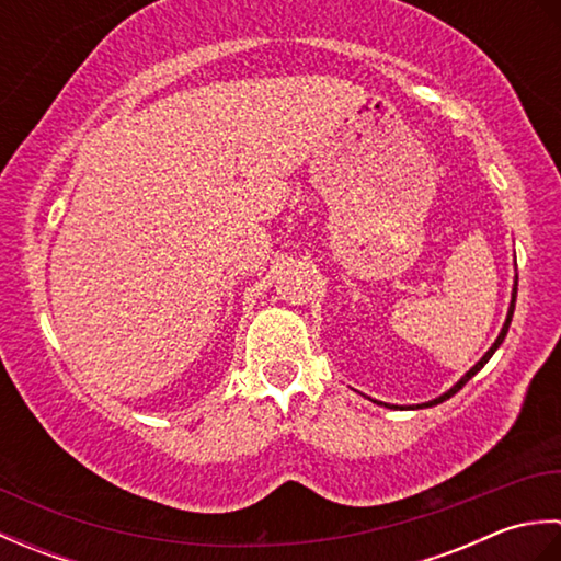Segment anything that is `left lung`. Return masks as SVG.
<instances>
[{"label": "left lung", "mask_w": 561, "mask_h": 561, "mask_svg": "<svg viewBox=\"0 0 561 561\" xmlns=\"http://www.w3.org/2000/svg\"><path fill=\"white\" fill-rule=\"evenodd\" d=\"M516 291H518V274H516V277H514V289H511V304H508V313H506V320H504V325H502V332H499V335H496V340H494V344H492V347L490 350H486L484 352V356H482V359L478 362V364H474L472 368H470V371L468 374H465V376H460V380H458V383H453L446 392H440V396L438 398H434V400H428V402H420V404H390V402H380V400H374L376 404H386V408H390V410H416V408H434V404H438V402H444V400H448L450 396H456V392L465 386V383H468V380L474 376V374H478L480 371V368L486 364V362H490L492 359V356H494V352L499 350V347H502V342H504V337H506V332H508V325H511V318H514V308H516ZM362 396H364V392H362ZM368 400H371V398H368Z\"/></svg>", "instance_id": "left-lung-1"}]
</instances>
